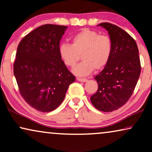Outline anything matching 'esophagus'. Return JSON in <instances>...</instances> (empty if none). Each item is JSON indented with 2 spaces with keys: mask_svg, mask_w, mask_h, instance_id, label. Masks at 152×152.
I'll return each instance as SVG.
<instances>
[{
  "mask_svg": "<svg viewBox=\"0 0 152 152\" xmlns=\"http://www.w3.org/2000/svg\"><path fill=\"white\" fill-rule=\"evenodd\" d=\"M77 81H79V82H86L88 81V80L86 78H80V77H77Z\"/></svg>",
  "mask_w": 152,
  "mask_h": 152,
  "instance_id": "esophagus-1",
  "label": "esophagus"
}]
</instances>
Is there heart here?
<instances>
[{
    "label": "heart",
    "mask_w": 152,
    "mask_h": 152,
    "mask_svg": "<svg viewBox=\"0 0 152 152\" xmlns=\"http://www.w3.org/2000/svg\"><path fill=\"white\" fill-rule=\"evenodd\" d=\"M59 57L66 66L73 67L82 55V62L76 66L72 72L79 76H86L93 70L104 68L113 53V42L107 34L84 28L72 37V44L63 43L58 48Z\"/></svg>",
    "instance_id": "obj_1"
}]
</instances>
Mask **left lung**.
<instances>
[{
  "mask_svg": "<svg viewBox=\"0 0 152 152\" xmlns=\"http://www.w3.org/2000/svg\"><path fill=\"white\" fill-rule=\"evenodd\" d=\"M113 42V53L104 68L95 77L97 92L91 97L93 105L104 112L117 110L132 96L140 75L141 66L136 42L115 25L102 23Z\"/></svg>",
  "mask_w": 152,
  "mask_h": 152,
  "instance_id": "obj_1",
  "label": "left lung"
}]
</instances>
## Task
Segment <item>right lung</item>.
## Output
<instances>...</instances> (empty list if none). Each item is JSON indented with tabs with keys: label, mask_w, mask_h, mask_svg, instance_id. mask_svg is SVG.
Instances as JSON below:
<instances>
[{
	"label": "right lung",
	"mask_w": 152,
	"mask_h": 152,
	"mask_svg": "<svg viewBox=\"0 0 152 152\" xmlns=\"http://www.w3.org/2000/svg\"><path fill=\"white\" fill-rule=\"evenodd\" d=\"M67 26L46 24L20 41L14 64V74L20 95L37 111L57 109L75 77L59 57L60 40Z\"/></svg>",
	"instance_id": "obj_1"
}]
</instances>
